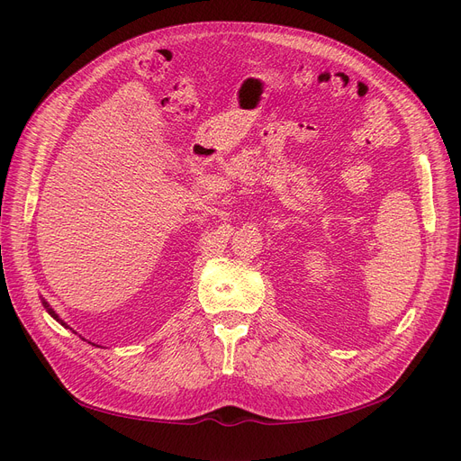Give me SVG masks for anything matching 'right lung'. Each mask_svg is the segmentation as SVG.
I'll use <instances>...</instances> for the list:
<instances>
[{"instance_id":"obj_1","label":"right lung","mask_w":461,"mask_h":461,"mask_svg":"<svg viewBox=\"0 0 461 461\" xmlns=\"http://www.w3.org/2000/svg\"><path fill=\"white\" fill-rule=\"evenodd\" d=\"M41 301H42V306L46 308V312H48V313H50V316H52V318H54V320H56L58 323H61V325H63L65 329H70V327H68V325H67V323H65V321H63V320H61V318L58 316V313H56V310H54V308H52L50 304H48V301H46V299H42V297H41ZM70 330H72V329H70ZM72 332H75V330H72ZM75 334H77V332H75ZM82 340H86V338H82ZM87 344H91V342H87ZM91 346H95V344H91Z\"/></svg>"}]
</instances>
